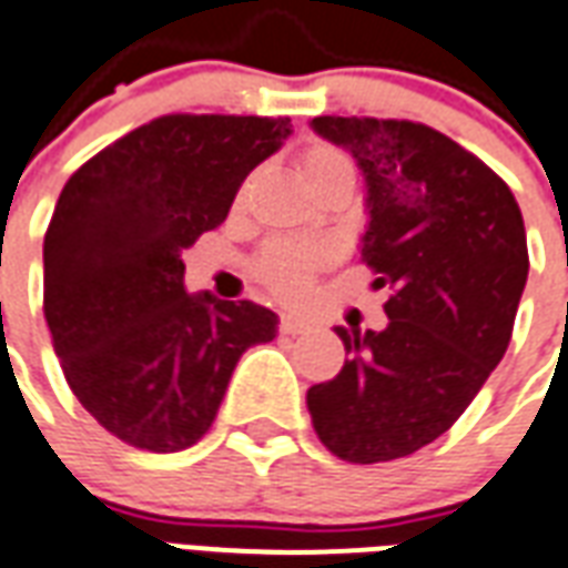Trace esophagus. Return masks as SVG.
Instances as JSON below:
<instances>
[{
    "label": "esophagus",
    "mask_w": 568,
    "mask_h": 568,
    "mask_svg": "<svg viewBox=\"0 0 568 568\" xmlns=\"http://www.w3.org/2000/svg\"><path fill=\"white\" fill-rule=\"evenodd\" d=\"M308 326H312V324H308L305 317H296V314H281V324H278L281 333L296 335V333H305Z\"/></svg>",
    "instance_id": "1"
}]
</instances>
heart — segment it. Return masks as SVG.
Wrapping results in <instances>:
<instances>
[{
    "instance_id": "heart-1",
    "label": "heart",
    "mask_w": 568,
    "mask_h": 568,
    "mask_svg": "<svg viewBox=\"0 0 568 568\" xmlns=\"http://www.w3.org/2000/svg\"><path fill=\"white\" fill-rule=\"evenodd\" d=\"M300 172L308 184L333 181V178H354V160L347 151L329 142H312L300 151ZM329 251L321 244L308 242H268L266 251L256 260V278L260 284L275 293L278 300H302L312 290L314 275L326 266Z\"/></svg>"
}]
</instances>
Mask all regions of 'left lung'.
<instances>
[{
  "label": "left lung",
  "instance_id": "left-lung-1",
  "mask_svg": "<svg viewBox=\"0 0 568 568\" xmlns=\"http://www.w3.org/2000/svg\"><path fill=\"white\" fill-rule=\"evenodd\" d=\"M354 153L369 187L363 263L393 290L387 326H335L345 366L305 403L326 450L390 463L448 433L511 342L527 284V230L490 165L426 123L312 120Z\"/></svg>",
  "mask_w": 568,
  "mask_h": 568
}]
</instances>
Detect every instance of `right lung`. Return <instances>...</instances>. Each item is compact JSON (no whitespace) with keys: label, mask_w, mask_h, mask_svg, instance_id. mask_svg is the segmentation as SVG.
<instances>
[{"label":"right lung","mask_w":568,"mask_h":568,"mask_svg":"<svg viewBox=\"0 0 568 568\" xmlns=\"http://www.w3.org/2000/svg\"><path fill=\"white\" fill-rule=\"evenodd\" d=\"M290 118L163 114L90 156L44 233V321L69 387L139 450L196 445L247 347L278 317L184 290L181 247L217 230Z\"/></svg>","instance_id":"right-lung-1"}]
</instances>
